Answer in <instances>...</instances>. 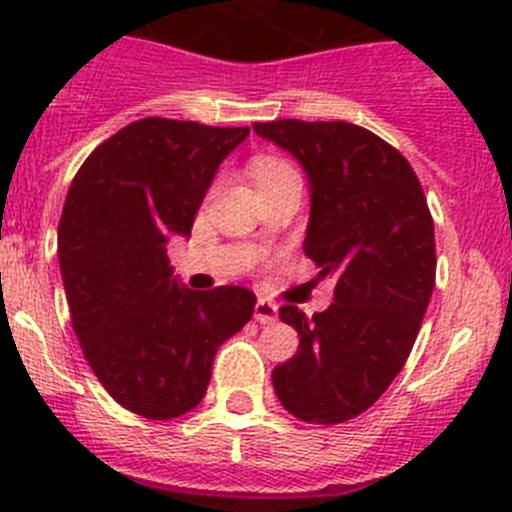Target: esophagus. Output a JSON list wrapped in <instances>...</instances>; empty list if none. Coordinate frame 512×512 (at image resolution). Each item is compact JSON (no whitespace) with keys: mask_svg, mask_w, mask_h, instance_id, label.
Returning <instances> with one entry per match:
<instances>
[{"mask_svg":"<svg viewBox=\"0 0 512 512\" xmlns=\"http://www.w3.org/2000/svg\"><path fill=\"white\" fill-rule=\"evenodd\" d=\"M254 318L258 323H273L278 318V306L268 298H258L254 306Z\"/></svg>","mask_w":512,"mask_h":512,"instance_id":"1","label":"esophagus"}]
</instances>
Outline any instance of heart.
Masks as SVG:
<instances>
[{"label": "heart", "instance_id": "heart-1", "mask_svg": "<svg viewBox=\"0 0 512 512\" xmlns=\"http://www.w3.org/2000/svg\"><path fill=\"white\" fill-rule=\"evenodd\" d=\"M251 176H254L258 189H266V186L278 184L283 179H291V176H298L293 171V166L288 161L278 159V156L261 154L251 159Z\"/></svg>", "mask_w": 512, "mask_h": 512}]
</instances>
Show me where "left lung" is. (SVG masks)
<instances>
[{"mask_svg": "<svg viewBox=\"0 0 512 512\" xmlns=\"http://www.w3.org/2000/svg\"><path fill=\"white\" fill-rule=\"evenodd\" d=\"M291 151L311 184L303 251L336 278L333 303L311 318H278L298 351L273 368V388L298 421L333 426L361 416L406 366L435 286V236L426 194L406 156L348 121H256Z\"/></svg>", "mask_w": 512, "mask_h": 512, "instance_id": "1", "label": "left lung"}]
</instances>
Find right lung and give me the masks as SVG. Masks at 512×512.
<instances>
[{
	"label": "right lung",
	"mask_w": 512,
	"mask_h": 512,
	"mask_svg": "<svg viewBox=\"0 0 512 512\" xmlns=\"http://www.w3.org/2000/svg\"><path fill=\"white\" fill-rule=\"evenodd\" d=\"M249 131L146 116L101 141L69 186L59 268L74 333L101 386L136 416L194 411L219 346L254 316L249 288L189 291L166 256Z\"/></svg>",
	"instance_id": "1"
}]
</instances>
